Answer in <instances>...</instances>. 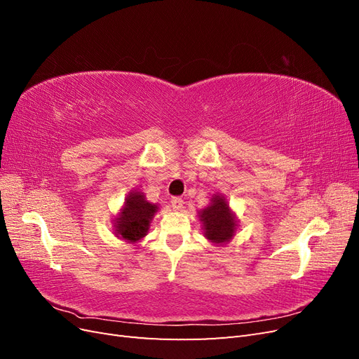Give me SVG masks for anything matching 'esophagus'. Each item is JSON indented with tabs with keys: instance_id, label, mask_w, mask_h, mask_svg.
I'll return each mask as SVG.
<instances>
[{
	"instance_id": "obj_1",
	"label": "esophagus",
	"mask_w": 359,
	"mask_h": 359,
	"mask_svg": "<svg viewBox=\"0 0 359 359\" xmlns=\"http://www.w3.org/2000/svg\"><path fill=\"white\" fill-rule=\"evenodd\" d=\"M170 203H172V208L175 210V211H180L182 206H184V201L181 198H172Z\"/></svg>"
}]
</instances>
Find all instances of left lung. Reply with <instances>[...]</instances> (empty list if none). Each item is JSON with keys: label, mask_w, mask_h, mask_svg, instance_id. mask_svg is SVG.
<instances>
[{"label": "left lung", "mask_w": 359, "mask_h": 359, "mask_svg": "<svg viewBox=\"0 0 359 359\" xmlns=\"http://www.w3.org/2000/svg\"><path fill=\"white\" fill-rule=\"evenodd\" d=\"M198 214L203 226V235L210 243L222 245L232 240L238 224L236 217L231 211L224 196L214 194L211 203Z\"/></svg>", "instance_id": "8db88e82"}]
</instances>
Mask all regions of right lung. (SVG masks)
<instances>
[{
  "mask_svg": "<svg viewBox=\"0 0 359 359\" xmlns=\"http://www.w3.org/2000/svg\"><path fill=\"white\" fill-rule=\"evenodd\" d=\"M158 206L145 199L140 191H130L121 212L114 220L115 235L127 243H137L148 233L149 223Z\"/></svg>",
  "mask_w": 359,
  "mask_h": 359,
  "instance_id": "1",
  "label": "right lung"
}]
</instances>
